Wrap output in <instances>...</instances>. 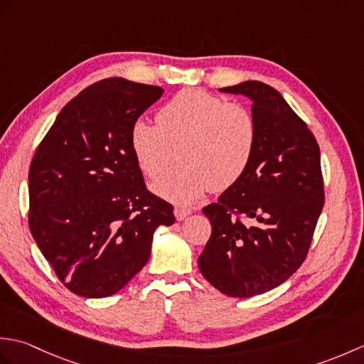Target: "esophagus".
Returning <instances> with one entry per match:
<instances>
[{"label":"esophagus","instance_id":"1","mask_svg":"<svg viewBox=\"0 0 364 364\" xmlns=\"http://www.w3.org/2000/svg\"><path fill=\"white\" fill-rule=\"evenodd\" d=\"M173 213H175L176 220H183V219L188 218V215L192 213V210H191V208H184V206H175Z\"/></svg>","mask_w":364,"mask_h":364}]
</instances>
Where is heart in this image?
Here are the masks:
<instances>
[{"mask_svg": "<svg viewBox=\"0 0 364 364\" xmlns=\"http://www.w3.org/2000/svg\"><path fill=\"white\" fill-rule=\"evenodd\" d=\"M156 123L137 119L129 131L139 168L159 180L156 192L176 203H191L206 189L225 191L244 175L257 146L252 112L210 92L186 89L161 106Z\"/></svg>", "mask_w": 364, "mask_h": 364, "instance_id": "b5f03b06", "label": "heart"}]
</instances>
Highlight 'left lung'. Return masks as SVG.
Instances as JSON below:
<instances>
[{"instance_id":"1","label":"left lung","mask_w":364,"mask_h":364,"mask_svg":"<svg viewBox=\"0 0 364 364\" xmlns=\"http://www.w3.org/2000/svg\"><path fill=\"white\" fill-rule=\"evenodd\" d=\"M220 90L252 100L258 139L244 175L203 208L213 231L198 269L227 296L253 297L288 280L306 258L326 200L321 151L274 87L245 81Z\"/></svg>"}]
</instances>
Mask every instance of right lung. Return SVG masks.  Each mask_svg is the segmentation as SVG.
<instances>
[{"label":"right lung","mask_w":364,"mask_h":364,"mask_svg":"<svg viewBox=\"0 0 364 364\" xmlns=\"http://www.w3.org/2000/svg\"><path fill=\"white\" fill-rule=\"evenodd\" d=\"M158 86L106 78L59 112L29 166V230L67 289L100 299L149 261L173 206L146 189L129 131L161 98Z\"/></svg>","instance_id":"1"}]
</instances>
